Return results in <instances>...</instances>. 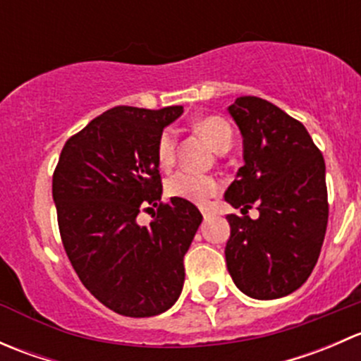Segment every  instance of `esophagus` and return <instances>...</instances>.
Instances as JSON below:
<instances>
[{
	"label": "esophagus",
	"instance_id": "obj_1",
	"mask_svg": "<svg viewBox=\"0 0 361 361\" xmlns=\"http://www.w3.org/2000/svg\"><path fill=\"white\" fill-rule=\"evenodd\" d=\"M201 213H202V216H204V220H207V218H211L213 216V211L209 209V207H201Z\"/></svg>",
	"mask_w": 361,
	"mask_h": 361
}]
</instances>
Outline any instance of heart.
Returning <instances> with one entry per match:
<instances>
[{
    "label": "heart",
    "mask_w": 361,
    "mask_h": 361,
    "mask_svg": "<svg viewBox=\"0 0 361 361\" xmlns=\"http://www.w3.org/2000/svg\"><path fill=\"white\" fill-rule=\"evenodd\" d=\"M194 127L199 134H202L209 141V145L218 154H224L231 148L232 127L221 116H204L195 122ZM174 157H176V137H174L173 130H164L157 141L159 166L167 169L173 166ZM166 190L171 197L183 199V201L194 204H204L207 199L218 194L220 185L213 176L180 171L167 180Z\"/></svg>",
    "instance_id": "obj_1"
}]
</instances>
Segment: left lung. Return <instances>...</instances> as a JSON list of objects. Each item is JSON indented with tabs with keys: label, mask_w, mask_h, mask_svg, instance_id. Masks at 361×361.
Segmentation results:
<instances>
[{
	"label": "left lung",
	"mask_w": 361,
	"mask_h": 361,
	"mask_svg": "<svg viewBox=\"0 0 361 361\" xmlns=\"http://www.w3.org/2000/svg\"><path fill=\"white\" fill-rule=\"evenodd\" d=\"M243 136V160L225 201L228 274L243 293L272 300L293 293L311 276L329 221L325 160L307 129L281 108L255 96L227 108ZM255 203L259 218L245 214Z\"/></svg>",
	"instance_id": "8db88e82"
}]
</instances>
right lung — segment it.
Returning a JSON list of instances; mask_svg holds the SVG:
<instances>
[{"instance_id": "right-lung-1", "label": "right lung", "mask_w": 361, "mask_h": 361, "mask_svg": "<svg viewBox=\"0 0 361 361\" xmlns=\"http://www.w3.org/2000/svg\"><path fill=\"white\" fill-rule=\"evenodd\" d=\"M183 106H116L87 123L61 152L52 178L64 250L87 290L111 311L148 318L173 307L183 257L202 214L192 202L160 204L157 141ZM159 205L150 226L140 209Z\"/></svg>"}]
</instances>
